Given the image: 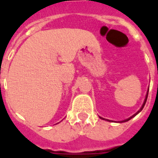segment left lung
I'll list each match as a JSON object with an SVG mask.
<instances>
[{"label":"left lung","instance_id":"obj_1","mask_svg":"<svg viewBox=\"0 0 158 158\" xmlns=\"http://www.w3.org/2000/svg\"><path fill=\"white\" fill-rule=\"evenodd\" d=\"M148 93H147V95H146V98H145V100H144V102H143V104L142 107L140 108V110H139V111H138L137 113H135V115H132V116H131V117H130V118H129V119H127V120H123V121H121V122H125V121H128V120H130V119H131V118H133V117H134V116H135V115H137L138 113H139V112H140V111H141V110H143V106H144L145 103H146V102H147V98H148ZM100 118H101V119H103V118H102V117H100ZM103 120H104V119H103Z\"/></svg>","mask_w":158,"mask_h":158}]
</instances>
